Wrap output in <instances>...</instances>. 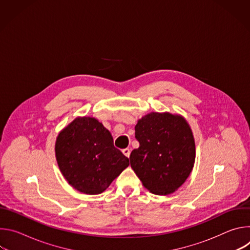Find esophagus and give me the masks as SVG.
Masks as SVG:
<instances>
[{
    "instance_id": "obj_1",
    "label": "esophagus",
    "mask_w": 250,
    "mask_h": 250,
    "mask_svg": "<svg viewBox=\"0 0 250 250\" xmlns=\"http://www.w3.org/2000/svg\"><path fill=\"white\" fill-rule=\"evenodd\" d=\"M123 153H124L126 157H129V155H130V150H129L128 148H125V149H123Z\"/></svg>"
}]
</instances>
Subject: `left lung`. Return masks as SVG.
Segmentation results:
<instances>
[{"label": "left lung", "instance_id": "left-lung-1", "mask_svg": "<svg viewBox=\"0 0 250 250\" xmlns=\"http://www.w3.org/2000/svg\"><path fill=\"white\" fill-rule=\"evenodd\" d=\"M130 166L153 194L168 195L189 177L195 162V141L187 122L169 113H151L138 121Z\"/></svg>", "mask_w": 250, "mask_h": 250}]
</instances>
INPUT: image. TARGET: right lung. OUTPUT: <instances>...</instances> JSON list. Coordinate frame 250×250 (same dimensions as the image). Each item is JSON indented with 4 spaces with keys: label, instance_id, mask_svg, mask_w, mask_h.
Instances as JSON below:
<instances>
[{
    "label": "right lung",
    "instance_id": "obj_1",
    "mask_svg": "<svg viewBox=\"0 0 250 250\" xmlns=\"http://www.w3.org/2000/svg\"><path fill=\"white\" fill-rule=\"evenodd\" d=\"M55 154L68 183L89 195L104 192L129 165L113 136L94 118H77L58 135Z\"/></svg>",
    "mask_w": 250,
    "mask_h": 250
}]
</instances>
